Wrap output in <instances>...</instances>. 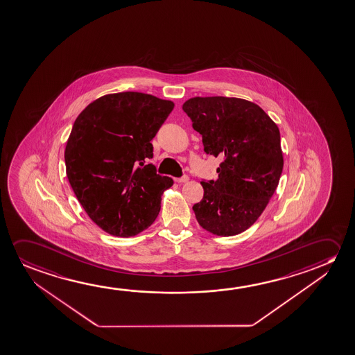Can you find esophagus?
Returning <instances> with one entry per match:
<instances>
[{
	"label": "esophagus",
	"instance_id": "obj_1",
	"mask_svg": "<svg viewBox=\"0 0 355 355\" xmlns=\"http://www.w3.org/2000/svg\"><path fill=\"white\" fill-rule=\"evenodd\" d=\"M188 180H189V177H188V175H183V177H180V178H177L175 182H177V183H187Z\"/></svg>",
	"mask_w": 355,
	"mask_h": 355
}]
</instances>
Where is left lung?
Here are the masks:
<instances>
[{"label":"left lung","mask_w":355,"mask_h":355,"mask_svg":"<svg viewBox=\"0 0 355 355\" xmlns=\"http://www.w3.org/2000/svg\"><path fill=\"white\" fill-rule=\"evenodd\" d=\"M204 151L223 158L218 180H202L204 197L193 210L202 229L235 236L256 223L283 172L278 126L253 102L234 97H194L183 104Z\"/></svg>","instance_id":"8db88e82"}]
</instances>
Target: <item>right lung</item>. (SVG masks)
<instances>
[{
  "label": "right lung",
  "instance_id": "1",
  "mask_svg": "<svg viewBox=\"0 0 355 355\" xmlns=\"http://www.w3.org/2000/svg\"><path fill=\"white\" fill-rule=\"evenodd\" d=\"M175 103L141 92L105 94L88 104L72 126L66 175L94 224L130 237L157 218L161 196L173 184L148 164L151 144Z\"/></svg>",
  "mask_w": 355,
  "mask_h": 355
}]
</instances>
